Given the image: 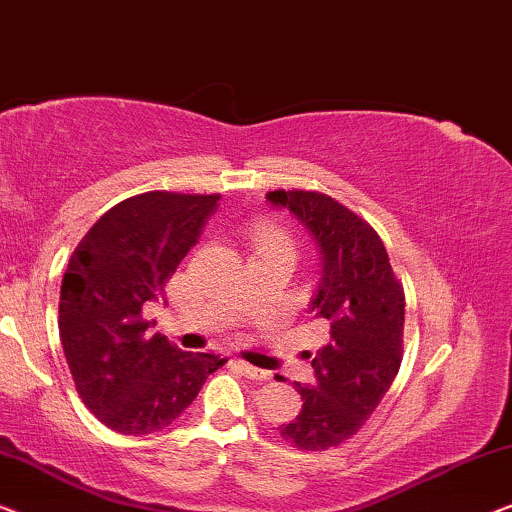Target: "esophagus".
<instances>
[{
  "label": "esophagus",
  "instance_id": "1",
  "mask_svg": "<svg viewBox=\"0 0 512 512\" xmlns=\"http://www.w3.org/2000/svg\"><path fill=\"white\" fill-rule=\"evenodd\" d=\"M239 369H241L243 376L250 378V380H269V371H262V369H257V366H253V364L239 362Z\"/></svg>",
  "mask_w": 512,
  "mask_h": 512
}]
</instances>
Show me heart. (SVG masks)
Wrapping results in <instances>:
<instances>
[{
  "label": "heart",
  "instance_id": "heart-1",
  "mask_svg": "<svg viewBox=\"0 0 512 512\" xmlns=\"http://www.w3.org/2000/svg\"><path fill=\"white\" fill-rule=\"evenodd\" d=\"M255 239H257V250H269V248L292 250V241L287 239V234L280 232L278 227L269 225V222H259Z\"/></svg>",
  "mask_w": 512,
  "mask_h": 512
}]
</instances>
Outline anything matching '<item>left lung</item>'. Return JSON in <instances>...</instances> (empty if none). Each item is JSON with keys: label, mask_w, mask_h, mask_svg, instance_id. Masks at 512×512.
Instances as JSON below:
<instances>
[{"label": "left lung", "mask_w": 512, "mask_h": 512, "mask_svg": "<svg viewBox=\"0 0 512 512\" xmlns=\"http://www.w3.org/2000/svg\"><path fill=\"white\" fill-rule=\"evenodd\" d=\"M266 199L315 239L322 273L311 311L327 331L311 362L315 383H294L304 406L278 429L294 448L329 450L362 429L397 378L406 297L376 229L350 208L311 190H273Z\"/></svg>", "instance_id": "8db88e82"}]
</instances>
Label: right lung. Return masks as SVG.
<instances>
[{
    "label": "right lung",
    "mask_w": 512,
    "mask_h": 512,
    "mask_svg": "<svg viewBox=\"0 0 512 512\" xmlns=\"http://www.w3.org/2000/svg\"><path fill=\"white\" fill-rule=\"evenodd\" d=\"M220 194L153 190L109 208L78 243L60 290V338L90 413L127 436L169 427L227 362L150 334L141 311L204 232Z\"/></svg>",
    "instance_id": "add662e5"
}]
</instances>
